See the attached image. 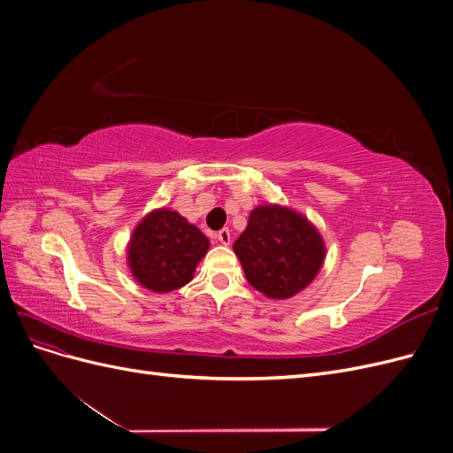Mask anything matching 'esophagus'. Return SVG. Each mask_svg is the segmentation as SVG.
<instances>
[{
  "instance_id": "34e87169",
  "label": "esophagus",
  "mask_w": 453,
  "mask_h": 453,
  "mask_svg": "<svg viewBox=\"0 0 453 453\" xmlns=\"http://www.w3.org/2000/svg\"><path fill=\"white\" fill-rule=\"evenodd\" d=\"M215 236H217V240H219V242H221L223 245H228V243H230V230H228V228H223V230H219Z\"/></svg>"
}]
</instances>
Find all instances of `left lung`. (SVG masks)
<instances>
[{"label": "left lung", "instance_id": "left-lung-1", "mask_svg": "<svg viewBox=\"0 0 453 453\" xmlns=\"http://www.w3.org/2000/svg\"><path fill=\"white\" fill-rule=\"evenodd\" d=\"M245 278L258 293L285 300L304 291L323 268L325 240L306 215L280 203H260L232 245Z\"/></svg>", "mask_w": 453, "mask_h": 453}]
</instances>
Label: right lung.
I'll list each match as a JSON object with an SVG mask.
<instances>
[{"mask_svg": "<svg viewBox=\"0 0 453 453\" xmlns=\"http://www.w3.org/2000/svg\"><path fill=\"white\" fill-rule=\"evenodd\" d=\"M210 240L175 210H150L135 225L127 245V265L143 289L172 293L195 278Z\"/></svg>", "mask_w": 453, "mask_h": 453, "instance_id": "right-lung-1", "label": "right lung"}]
</instances>
